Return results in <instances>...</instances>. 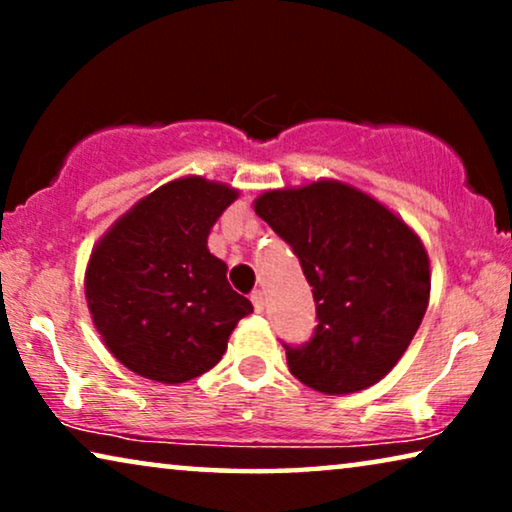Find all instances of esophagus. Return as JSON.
<instances>
[{"label": "esophagus", "instance_id": "obj_1", "mask_svg": "<svg viewBox=\"0 0 512 512\" xmlns=\"http://www.w3.org/2000/svg\"><path fill=\"white\" fill-rule=\"evenodd\" d=\"M251 303H254V310L256 312H263L265 310V293L261 289L251 293Z\"/></svg>", "mask_w": 512, "mask_h": 512}]
</instances>
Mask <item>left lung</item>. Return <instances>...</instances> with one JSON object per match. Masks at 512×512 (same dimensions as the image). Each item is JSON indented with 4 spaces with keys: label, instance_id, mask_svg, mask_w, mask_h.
Masks as SVG:
<instances>
[{
    "label": "left lung",
    "instance_id": "left-lung-1",
    "mask_svg": "<svg viewBox=\"0 0 512 512\" xmlns=\"http://www.w3.org/2000/svg\"><path fill=\"white\" fill-rule=\"evenodd\" d=\"M256 214L298 256L317 326L286 345L293 377L324 394L380 382L401 359L429 305V256L405 223L338 181L268 191Z\"/></svg>",
    "mask_w": 512,
    "mask_h": 512
}]
</instances>
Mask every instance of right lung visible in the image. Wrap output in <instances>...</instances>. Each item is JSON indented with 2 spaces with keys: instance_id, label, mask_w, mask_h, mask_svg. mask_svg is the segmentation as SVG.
<instances>
[{
  "instance_id": "add662e5",
  "label": "right lung",
  "mask_w": 512,
  "mask_h": 512,
  "mask_svg": "<svg viewBox=\"0 0 512 512\" xmlns=\"http://www.w3.org/2000/svg\"><path fill=\"white\" fill-rule=\"evenodd\" d=\"M237 191L177 179L137 202L97 244L86 270L90 314L132 373L188 382L221 361L237 321L254 312L209 254V228Z\"/></svg>"
}]
</instances>
